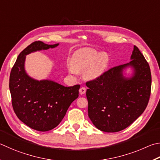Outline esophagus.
I'll use <instances>...</instances> for the list:
<instances>
[{
  "mask_svg": "<svg viewBox=\"0 0 160 160\" xmlns=\"http://www.w3.org/2000/svg\"><path fill=\"white\" fill-rule=\"evenodd\" d=\"M79 92H80V94L81 95L85 94V92H86V88H83V87H82V88H81L80 89Z\"/></svg>",
  "mask_w": 160,
  "mask_h": 160,
  "instance_id": "obj_1",
  "label": "esophagus"
}]
</instances>
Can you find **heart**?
I'll return each mask as SVG.
<instances>
[{"mask_svg": "<svg viewBox=\"0 0 160 160\" xmlns=\"http://www.w3.org/2000/svg\"><path fill=\"white\" fill-rule=\"evenodd\" d=\"M108 64L109 56L106 52H98L92 48H83L74 52L71 62L67 64V68L72 74L85 71V78L93 80L102 75Z\"/></svg>", "mask_w": 160, "mask_h": 160, "instance_id": "b5f03b06", "label": "heart"}]
</instances>
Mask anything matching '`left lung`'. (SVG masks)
<instances>
[{
  "label": "left lung",
  "mask_w": 160,
  "mask_h": 160,
  "mask_svg": "<svg viewBox=\"0 0 160 160\" xmlns=\"http://www.w3.org/2000/svg\"><path fill=\"white\" fill-rule=\"evenodd\" d=\"M131 77L123 75L127 68ZM148 63L136 46L127 63L115 66L86 82L88 116L102 132H118L132 124L146 109L151 91Z\"/></svg>",
  "instance_id": "1"
}]
</instances>
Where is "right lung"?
<instances>
[{"mask_svg": "<svg viewBox=\"0 0 160 160\" xmlns=\"http://www.w3.org/2000/svg\"><path fill=\"white\" fill-rule=\"evenodd\" d=\"M58 45L59 43L48 45L41 41L31 43L19 54L10 75L14 112L22 122L39 132H47L59 125L79 94V85L64 87L50 80H37L25 71L27 54Z\"/></svg>", "mask_w": 160, "mask_h": 160, "instance_id": "1", "label": "right lung"}]
</instances>
